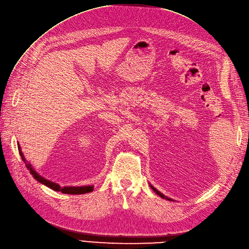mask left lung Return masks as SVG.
I'll use <instances>...</instances> for the list:
<instances>
[{"label": "left lung", "mask_w": 249, "mask_h": 249, "mask_svg": "<svg viewBox=\"0 0 249 249\" xmlns=\"http://www.w3.org/2000/svg\"><path fill=\"white\" fill-rule=\"evenodd\" d=\"M149 186H150V187H151V189H153V190H154V191H155V192L158 194V196H160L161 198H165V199H167V200H172V198H169V197H167L166 196H164L163 193L160 192L159 190H157V189H156V188H155L153 185H151V184H149Z\"/></svg>", "instance_id": "obj_1"}]
</instances>
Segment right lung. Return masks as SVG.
Returning a JSON list of instances; mask_svg holds the SVG:
<instances>
[{
	"instance_id": "add662e5",
	"label": "right lung",
	"mask_w": 249,
	"mask_h": 249,
	"mask_svg": "<svg viewBox=\"0 0 249 249\" xmlns=\"http://www.w3.org/2000/svg\"><path fill=\"white\" fill-rule=\"evenodd\" d=\"M18 150H19V154H20V157L21 159H22V160L24 161V164L26 166V168L29 170L30 174L34 176V178L38 181L39 183H41V184L46 185L47 187L55 190V191H61L62 193H66V194H83V193H89V192H91L93 190V186L92 185H86V186H64V187H61L59 184H57V183H53V181H50L46 178H44L42 176H40L38 173H36V171L34 169V167H32V165L30 163H28V161L25 160L24 156H23V153L22 150H21V147L18 143Z\"/></svg>"
}]
</instances>
